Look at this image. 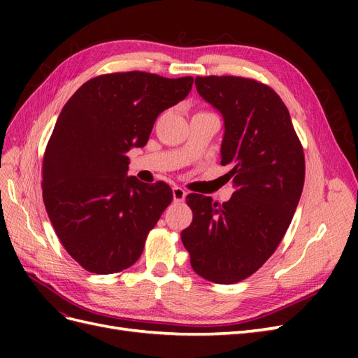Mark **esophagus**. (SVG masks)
I'll return each instance as SVG.
<instances>
[{
    "mask_svg": "<svg viewBox=\"0 0 358 358\" xmlns=\"http://www.w3.org/2000/svg\"><path fill=\"white\" fill-rule=\"evenodd\" d=\"M187 197V191L180 187H173V200L175 201H183Z\"/></svg>",
    "mask_w": 358,
    "mask_h": 358,
    "instance_id": "34e87169",
    "label": "esophagus"
}]
</instances>
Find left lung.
<instances>
[{"instance_id": "obj_1", "label": "left lung", "mask_w": 358, "mask_h": 358, "mask_svg": "<svg viewBox=\"0 0 358 358\" xmlns=\"http://www.w3.org/2000/svg\"><path fill=\"white\" fill-rule=\"evenodd\" d=\"M201 99L224 121L221 164L234 192L229 201L189 194L194 218L180 233L191 267L215 284L251 276L275 252L305 183V155L288 109L268 86L236 76L196 78Z\"/></svg>"}]
</instances>
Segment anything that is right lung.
<instances>
[{
  "label": "right lung",
  "mask_w": 358,
  "mask_h": 358,
  "mask_svg": "<svg viewBox=\"0 0 358 358\" xmlns=\"http://www.w3.org/2000/svg\"><path fill=\"white\" fill-rule=\"evenodd\" d=\"M192 78L113 73L83 83L62 107L43 159V200L67 252L92 273L133 266L173 199L164 182L128 176L157 117L189 94Z\"/></svg>",
  "instance_id": "obj_1"
}]
</instances>
